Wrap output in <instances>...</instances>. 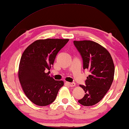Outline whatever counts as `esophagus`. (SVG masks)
Wrapping results in <instances>:
<instances>
[{"label":"esophagus","mask_w":129,"mask_h":129,"mask_svg":"<svg viewBox=\"0 0 129 129\" xmlns=\"http://www.w3.org/2000/svg\"><path fill=\"white\" fill-rule=\"evenodd\" d=\"M67 84L70 87H74L76 85V83L75 82H66Z\"/></svg>","instance_id":"obj_1"}]
</instances>
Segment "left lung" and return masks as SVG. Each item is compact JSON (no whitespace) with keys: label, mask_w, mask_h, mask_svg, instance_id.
Instances as JSON below:
<instances>
[{"label":"left lung","mask_w":129,"mask_h":129,"mask_svg":"<svg viewBox=\"0 0 129 129\" xmlns=\"http://www.w3.org/2000/svg\"><path fill=\"white\" fill-rule=\"evenodd\" d=\"M73 43L82 58L83 69L90 73L85 85H80L86 94L78 102L84 106L94 105L103 98L112 85L113 61L108 51L96 42L83 40Z\"/></svg>","instance_id":"obj_1"}]
</instances>
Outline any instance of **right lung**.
<instances>
[{
    "label": "right lung",
    "instance_id": "right-lung-1",
    "mask_svg": "<svg viewBox=\"0 0 129 129\" xmlns=\"http://www.w3.org/2000/svg\"><path fill=\"white\" fill-rule=\"evenodd\" d=\"M69 39H47L33 42L21 57L19 79L26 96L38 106H45L56 99L63 81L55 80L49 76L58 52Z\"/></svg>",
    "mask_w": 129,
    "mask_h": 129
}]
</instances>
